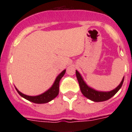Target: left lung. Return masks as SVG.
Returning <instances> with one entry per match:
<instances>
[{"mask_svg": "<svg viewBox=\"0 0 132 132\" xmlns=\"http://www.w3.org/2000/svg\"><path fill=\"white\" fill-rule=\"evenodd\" d=\"M76 76L77 78L78 82L79 84V87H80V91L82 93L85 97L87 98L94 101V102H102V101H105L110 99V98L112 97L114 95H115L116 93L122 87V84H123L124 77L122 79L120 84L116 87L115 89L112 90L111 91L108 92H102V91H98L96 90L93 89L91 87H88V85L86 84V82L84 81L83 79L81 77L80 73L76 70Z\"/></svg>", "mask_w": 132, "mask_h": 132, "instance_id": "1", "label": "left lung"}]
</instances>
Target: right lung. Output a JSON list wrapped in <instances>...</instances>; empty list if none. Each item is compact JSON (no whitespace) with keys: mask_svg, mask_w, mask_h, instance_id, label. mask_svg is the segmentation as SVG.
<instances>
[{"mask_svg":"<svg viewBox=\"0 0 132 132\" xmlns=\"http://www.w3.org/2000/svg\"><path fill=\"white\" fill-rule=\"evenodd\" d=\"M65 71L66 70H63L60 74L57 77L55 80L54 83L52 86V87L49 88L47 91H45V93H42V94L38 95V96H28L26 94H23L21 92H20L17 88H16V90L18 93V94L20 95L22 97L24 98L25 99L28 100V101L32 102L36 104H44L49 102L50 101H52L53 99H54L56 96H57L59 94V82H60L61 79L63 77V75L65 73Z\"/></svg>","mask_w":132,"mask_h":132,"instance_id":"add662e5","label":"right lung"}]
</instances>
